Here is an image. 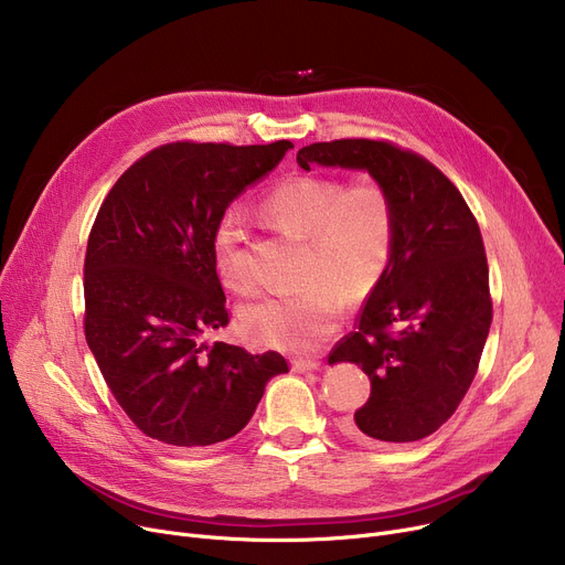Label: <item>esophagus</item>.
<instances>
[{
    "instance_id": "esophagus-1",
    "label": "esophagus",
    "mask_w": 565,
    "mask_h": 565,
    "mask_svg": "<svg viewBox=\"0 0 565 565\" xmlns=\"http://www.w3.org/2000/svg\"><path fill=\"white\" fill-rule=\"evenodd\" d=\"M292 371L295 373H309V371H318L320 362L318 360H292Z\"/></svg>"
}]
</instances>
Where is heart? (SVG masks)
I'll return each mask as SVG.
<instances>
[{
  "instance_id": "b5f03b06",
  "label": "heart",
  "mask_w": 565,
  "mask_h": 565,
  "mask_svg": "<svg viewBox=\"0 0 565 565\" xmlns=\"http://www.w3.org/2000/svg\"><path fill=\"white\" fill-rule=\"evenodd\" d=\"M260 211L307 241L305 288L245 309L243 337L260 348L309 352L334 334L343 302H364L387 273L396 237L394 201L375 181L345 185L332 175L292 173L265 194ZM211 252L224 288L243 298L256 290L245 231L233 215L215 224Z\"/></svg>"
}]
</instances>
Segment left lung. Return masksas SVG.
Segmentation results:
<instances>
[{
    "mask_svg": "<svg viewBox=\"0 0 565 565\" xmlns=\"http://www.w3.org/2000/svg\"><path fill=\"white\" fill-rule=\"evenodd\" d=\"M298 164L366 169L396 211L394 254L354 324L330 352L371 380L345 433L417 441L435 433L479 371L492 322L481 228L458 188L426 158L392 141L337 139L298 151Z\"/></svg>",
    "mask_w": 565,
    "mask_h": 565,
    "instance_id": "8db88e82",
    "label": "left lung"
}]
</instances>
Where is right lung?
<instances>
[{"label":"right lung","mask_w":565,"mask_h":565,"mask_svg":"<svg viewBox=\"0 0 565 565\" xmlns=\"http://www.w3.org/2000/svg\"><path fill=\"white\" fill-rule=\"evenodd\" d=\"M263 146L173 141L109 190L84 258V337L116 403L148 437L211 447L241 433L279 352L203 337L228 324L213 231L228 203L286 156Z\"/></svg>","instance_id":"right-lung-1"}]
</instances>
